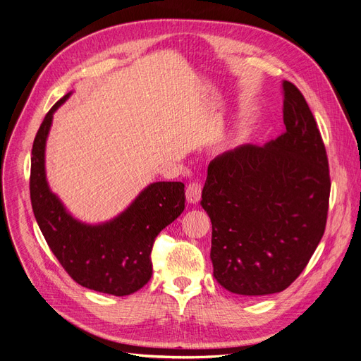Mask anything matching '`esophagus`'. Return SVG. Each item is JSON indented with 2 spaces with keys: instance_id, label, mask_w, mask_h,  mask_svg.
<instances>
[{
  "instance_id": "esophagus-1",
  "label": "esophagus",
  "mask_w": 361,
  "mask_h": 361,
  "mask_svg": "<svg viewBox=\"0 0 361 361\" xmlns=\"http://www.w3.org/2000/svg\"><path fill=\"white\" fill-rule=\"evenodd\" d=\"M201 192H202V185L195 181L190 183L188 185V189H185V200H188L189 204H197L201 200Z\"/></svg>"
}]
</instances>
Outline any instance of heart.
<instances>
[{
  "label": "heart",
  "mask_w": 361,
  "mask_h": 361,
  "mask_svg": "<svg viewBox=\"0 0 361 361\" xmlns=\"http://www.w3.org/2000/svg\"><path fill=\"white\" fill-rule=\"evenodd\" d=\"M244 139H246V132L243 129H237L234 133H232L228 139V147H237L241 142H244Z\"/></svg>",
  "instance_id": "heart-1"
}]
</instances>
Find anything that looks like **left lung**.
<instances>
[{"label": "left lung", "mask_w": 361, "mask_h": 361, "mask_svg": "<svg viewBox=\"0 0 361 361\" xmlns=\"http://www.w3.org/2000/svg\"><path fill=\"white\" fill-rule=\"evenodd\" d=\"M285 132L208 165L201 205L212 219L213 274L229 293L269 295L305 270L327 222L329 160L303 94L283 80Z\"/></svg>", "instance_id": "obj_1"}]
</instances>
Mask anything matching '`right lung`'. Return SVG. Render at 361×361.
Masks as SVG:
<instances>
[{
	"label": "right lung",
	"mask_w": 361,
	"mask_h": 361,
	"mask_svg": "<svg viewBox=\"0 0 361 361\" xmlns=\"http://www.w3.org/2000/svg\"><path fill=\"white\" fill-rule=\"evenodd\" d=\"M72 96L58 100L36 135L31 151L30 193L34 217L52 253L76 283L97 293L129 295L153 274L151 249L159 232L184 210V184H148L118 216L102 224L73 217L46 180L44 149L54 114Z\"/></svg>",
	"instance_id": "add662e5"
}]
</instances>
